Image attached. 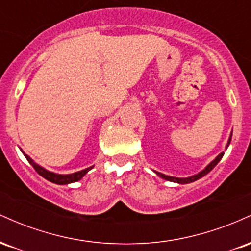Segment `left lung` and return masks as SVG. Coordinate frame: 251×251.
I'll use <instances>...</instances> for the list:
<instances>
[{"instance_id":"8db88e82","label":"left lung","mask_w":251,"mask_h":251,"mask_svg":"<svg viewBox=\"0 0 251 251\" xmlns=\"http://www.w3.org/2000/svg\"><path fill=\"white\" fill-rule=\"evenodd\" d=\"M230 140H231V138H230V139H229V143H227V146H229ZM223 155H224V152H222L221 154H218L217 157H216V159L214 160V162L210 163L209 165L206 166V168L203 170V171L200 172V174H198V175L191 176V177H189V178H176V177H170V176H165V175H163V174H159V172H157V175L159 176V177L164 178V179L170 180V181H175V183H179V184H188V183H191V181H195V180L200 179V178L204 177V176H205L206 174H209V172L211 171V170L214 169L216 165H217L218 162H220V160L222 159V157H223Z\"/></svg>"}]
</instances>
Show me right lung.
I'll return each mask as SVG.
<instances>
[{"mask_svg": "<svg viewBox=\"0 0 251 251\" xmlns=\"http://www.w3.org/2000/svg\"><path fill=\"white\" fill-rule=\"evenodd\" d=\"M25 157L27 158V160H28V162H29L30 165L33 166L34 169H35V171L37 172V174H39L40 176H42V177L46 178V179H47V180L51 181V183L60 184V185H63V184L74 183V181L80 180L83 177V176L87 174L89 170L93 168V166H91V168H87V169L82 170V171L75 172V174H72V175H56V174H53V172L47 171V170H45L43 168H41V166H40V165H37V164L34 163L33 159H31L30 157H28L27 154H25Z\"/></svg>", "mask_w": 251, "mask_h": 251, "instance_id": "1", "label": "right lung"}]
</instances>
